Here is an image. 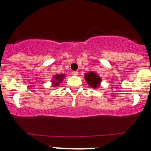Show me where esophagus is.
Masks as SVG:
<instances>
[{"label":"esophagus","instance_id":"34e87169","mask_svg":"<svg viewBox=\"0 0 151 151\" xmlns=\"http://www.w3.org/2000/svg\"><path fill=\"white\" fill-rule=\"evenodd\" d=\"M73 76H77V75H78V72H77V71H73Z\"/></svg>","mask_w":151,"mask_h":151}]
</instances>
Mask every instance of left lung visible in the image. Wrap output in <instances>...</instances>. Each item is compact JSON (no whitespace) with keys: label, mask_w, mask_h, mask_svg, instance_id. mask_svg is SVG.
Returning a JSON list of instances; mask_svg holds the SVG:
<instances>
[{"label":"left lung","mask_w":151,"mask_h":151,"mask_svg":"<svg viewBox=\"0 0 151 151\" xmlns=\"http://www.w3.org/2000/svg\"><path fill=\"white\" fill-rule=\"evenodd\" d=\"M86 82L91 87L93 88H97L101 83V78L94 73H88L85 75Z\"/></svg>","instance_id":"8db88e82"}]
</instances>
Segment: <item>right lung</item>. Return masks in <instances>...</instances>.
Wrapping results in <instances>:
<instances>
[{
    "label": "right lung",
    "instance_id": "right-lung-1",
    "mask_svg": "<svg viewBox=\"0 0 151 151\" xmlns=\"http://www.w3.org/2000/svg\"><path fill=\"white\" fill-rule=\"evenodd\" d=\"M63 77H64L63 75H56L55 76H54V78H55V80L57 81V82L53 81V85H54V86H57V85L59 84V82L62 81Z\"/></svg>",
    "mask_w": 151,
    "mask_h": 151
}]
</instances>
